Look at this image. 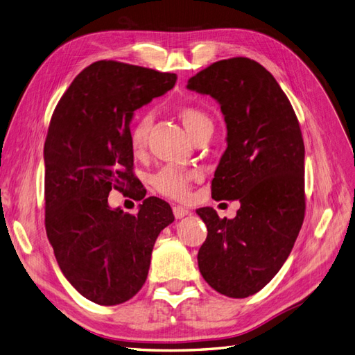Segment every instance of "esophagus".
I'll return each instance as SVG.
<instances>
[{
    "mask_svg": "<svg viewBox=\"0 0 355 355\" xmlns=\"http://www.w3.org/2000/svg\"><path fill=\"white\" fill-rule=\"evenodd\" d=\"M172 211H174L175 219H183L184 216H187V214H189V210H187V208H184V207H180V205H175L174 208H172Z\"/></svg>",
    "mask_w": 355,
    "mask_h": 355,
    "instance_id": "1",
    "label": "esophagus"
}]
</instances>
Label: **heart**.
Segmentation results:
<instances>
[{
    "label": "heart",
    "instance_id": "b5f03b06",
    "mask_svg": "<svg viewBox=\"0 0 355 355\" xmlns=\"http://www.w3.org/2000/svg\"><path fill=\"white\" fill-rule=\"evenodd\" d=\"M178 115L183 121L189 135L196 139L207 130H213V121L201 109L193 106H183L178 109ZM153 123L151 114H142L133 121L129 133L130 147L135 154L144 151L147 145V136ZM196 178V172L184 171L174 166L162 168L156 175H153L151 183L157 192L174 199H183L189 195L190 183Z\"/></svg>",
    "mask_w": 355,
    "mask_h": 355
}]
</instances>
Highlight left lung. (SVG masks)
Returning <instances> with one entry per match:
<instances>
[{"mask_svg":"<svg viewBox=\"0 0 355 355\" xmlns=\"http://www.w3.org/2000/svg\"><path fill=\"white\" fill-rule=\"evenodd\" d=\"M211 96L226 124V147L211 181L216 201H240L234 219L198 208L208 234L198 252L202 277L217 293L246 298L277 275L304 219V144L277 80L259 62H213L187 80Z\"/></svg>","mask_w":355,"mask_h":355,"instance_id":"8db88e82","label":"left lung"}]
</instances>
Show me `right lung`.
<instances>
[{
    "mask_svg": "<svg viewBox=\"0 0 355 355\" xmlns=\"http://www.w3.org/2000/svg\"><path fill=\"white\" fill-rule=\"evenodd\" d=\"M175 73L97 61L73 79L44 142V226L62 275L102 306L130 300L148 276L171 205L145 198L133 174L129 133L136 109L174 88ZM112 188L142 200L138 215L107 204Z\"/></svg>",
    "mask_w": 355,
    "mask_h": 355,
    "instance_id": "right-lung-1",
    "label": "right lung"
}]
</instances>
